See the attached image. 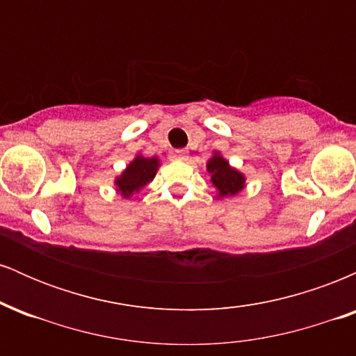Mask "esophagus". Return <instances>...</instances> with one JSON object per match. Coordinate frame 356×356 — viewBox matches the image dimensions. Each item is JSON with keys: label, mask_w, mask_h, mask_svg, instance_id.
I'll use <instances>...</instances> for the list:
<instances>
[{"label": "esophagus", "mask_w": 356, "mask_h": 356, "mask_svg": "<svg viewBox=\"0 0 356 356\" xmlns=\"http://www.w3.org/2000/svg\"><path fill=\"white\" fill-rule=\"evenodd\" d=\"M175 159H177V161H187V159H189V152H187L186 149H177L175 150Z\"/></svg>", "instance_id": "1"}]
</instances>
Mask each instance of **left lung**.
<instances>
[{"label": "left lung", "mask_w": 356, "mask_h": 356, "mask_svg": "<svg viewBox=\"0 0 356 356\" xmlns=\"http://www.w3.org/2000/svg\"><path fill=\"white\" fill-rule=\"evenodd\" d=\"M207 172L211 174L212 186L218 189L219 197L236 195L244 187V175L232 169L229 162L216 152L214 157L207 162Z\"/></svg>", "instance_id": "8db88e82"}]
</instances>
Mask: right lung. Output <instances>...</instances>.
Returning <instances> with one entry per match:
<instances>
[{
	"label": "right lung",
	"mask_w": 356,
	"mask_h": 356,
	"mask_svg": "<svg viewBox=\"0 0 356 356\" xmlns=\"http://www.w3.org/2000/svg\"><path fill=\"white\" fill-rule=\"evenodd\" d=\"M159 169L157 157H142L137 155L129 167L122 172L120 177H117L115 186L117 191L124 195L125 199L132 197L134 192H138L142 187H145L155 177Z\"/></svg>",
	"instance_id": "1"
}]
</instances>
